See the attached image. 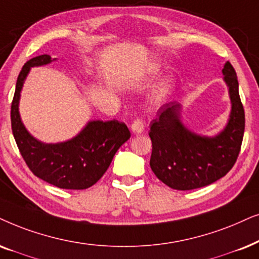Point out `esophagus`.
<instances>
[{
	"label": "esophagus",
	"instance_id": "esophagus-1",
	"mask_svg": "<svg viewBox=\"0 0 259 259\" xmlns=\"http://www.w3.org/2000/svg\"><path fill=\"white\" fill-rule=\"evenodd\" d=\"M131 130H132V133L133 134H139L142 133L144 131V121L142 119H136L132 123V126H131Z\"/></svg>",
	"mask_w": 259,
	"mask_h": 259
}]
</instances>
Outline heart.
I'll use <instances>...</instances> for the list:
<instances>
[{
  "label": "heart",
  "instance_id": "1",
  "mask_svg": "<svg viewBox=\"0 0 259 259\" xmlns=\"http://www.w3.org/2000/svg\"><path fill=\"white\" fill-rule=\"evenodd\" d=\"M170 90H171V82L170 80H165V82H163L162 84L157 88L156 92H154L153 100L157 101V102H159V101H162L164 99V97L167 96V94L170 93Z\"/></svg>",
  "mask_w": 259,
  "mask_h": 259
}]
</instances>
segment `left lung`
<instances>
[{"mask_svg": "<svg viewBox=\"0 0 259 259\" xmlns=\"http://www.w3.org/2000/svg\"><path fill=\"white\" fill-rule=\"evenodd\" d=\"M223 75L232 107L226 127L218 136H200L188 130L181 121V105L176 101L165 103L151 122L150 166L172 189L206 187L224 177L238 158L245 130L244 107L236 70L230 62L224 65Z\"/></svg>", "mask_w": 259, "mask_h": 259, "instance_id": "obj_1", "label": "left lung"}]
</instances>
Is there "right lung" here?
<instances>
[{
    "label": "right lung",
    "instance_id": "add662e5",
    "mask_svg": "<svg viewBox=\"0 0 259 259\" xmlns=\"http://www.w3.org/2000/svg\"><path fill=\"white\" fill-rule=\"evenodd\" d=\"M52 60L56 58L49 55L34 57L20 71L11 109L13 136L27 166L36 177L62 189H87L103 176L131 133L125 123L117 120H94L68 142L45 144L35 139L20 117V93L31 68Z\"/></svg>",
    "mask_w": 259,
    "mask_h": 259
}]
</instances>
